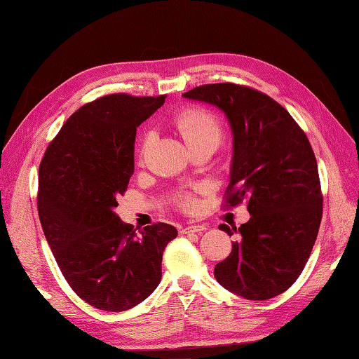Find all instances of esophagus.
<instances>
[{
  "label": "esophagus",
  "instance_id": "34e87169",
  "mask_svg": "<svg viewBox=\"0 0 359 359\" xmlns=\"http://www.w3.org/2000/svg\"><path fill=\"white\" fill-rule=\"evenodd\" d=\"M207 230V226L205 225H187L182 228V233L184 234H189V233H201Z\"/></svg>",
  "mask_w": 359,
  "mask_h": 359
}]
</instances>
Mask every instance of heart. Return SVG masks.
Instances as JSON below:
<instances>
[{
	"instance_id": "1",
	"label": "heart",
	"mask_w": 359,
	"mask_h": 359,
	"mask_svg": "<svg viewBox=\"0 0 359 359\" xmlns=\"http://www.w3.org/2000/svg\"><path fill=\"white\" fill-rule=\"evenodd\" d=\"M174 123L177 126L182 137H184L189 148L197 147V144L215 142L219 144L222 139V128L217 118L212 116L211 112L203 109H185L182 111L179 116H175ZM152 139L151 134L143 137L142 151L148 148V144ZM180 207L185 210H193L196 207V201L191 196L184 194L180 196Z\"/></svg>"
}]
</instances>
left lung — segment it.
<instances>
[{"label":"left lung","instance_id":"1","mask_svg":"<svg viewBox=\"0 0 359 359\" xmlns=\"http://www.w3.org/2000/svg\"><path fill=\"white\" fill-rule=\"evenodd\" d=\"M185 98L220 109L233 135L228 203L247 201L250 220L231 253L215 266L217 282L250 301L284 293L315 245L323 196L311 144L293 117L262 93L233 83L194 88Z\"/></svg>","mask_w":359,"mask_h":359}]
</instances>
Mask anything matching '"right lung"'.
I'll list each match as a JSON object with an SVG mask.
<instances>
[{"label": "right lung", "mask_w": 359, "mask_h": 359, "mask_svg": "<svg viewBox=\"0 0 359 359\" xmlns=\"http://www.w3.org/2000/svg\"><path fill=\"white\" fill-rule=\"evenodd\" d=\"M166 95L112 94L74 112L40 165L38 215L67 284L83 301L106 311H125L157 288L170 224L140 234L121 220L118 196L134 174L137 126Z\"/></svg>", "instance_id": "1"}]
</instances>
